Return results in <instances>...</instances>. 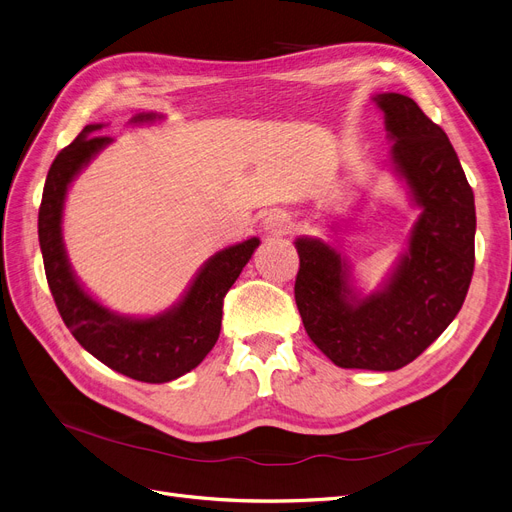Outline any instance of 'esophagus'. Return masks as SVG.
I'll return each mask as SVG.
<instances>
[{"label":"esophagus","mask_w":512,"mask_h":512,"mask_svg":"<svg viewBox=\"0 0 512 512\" xmlns=\"http://www.w3.org/2000/svg\"><path fill=\"white\" fill-rule=\"evenodd\" d=\"M263 230H266L270 236H287L293 230V221L291 215L285 211H274L263 221Z\"/></svg>","instance_id":"34e87169"}]
</instances>
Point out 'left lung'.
<instances>
[{
	"label": "left lung",
	"mask_w": 512,
	"mask_h": 512,
	"mask_svg": "<svg viewBox=\"0 0 512 512\" xmlns=\"http://www.w3.org/2000/svg\"><path fill=\"white\" fill-rule=\"evenodd\" d=\"M392 164L422 208L409 251L386 285L356 297L329 244L297 238L295 304L312 342L342 369L396 371L415 361L460 312L475 270V194L456 149L413 99L377 94Z\"/></svg>",
	"instance_id": "1"
}]
</instances>
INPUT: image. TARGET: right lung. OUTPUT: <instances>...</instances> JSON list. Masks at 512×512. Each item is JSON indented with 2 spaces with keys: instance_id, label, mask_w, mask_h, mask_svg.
<instances>
[{
  "instance_id": "right-lung-1",
  "label": "right lung",
  "mask_w": 512,
  "mask_h": 512,
  "mask_svg": "<svg viewBox=\"0 0 512 512\" xmlns=\"http://www.w3.org/2000/svg\"><path fill=\"white\" fill-rule=\"evenodd\" d=\"M147 120H156L154 113L135 118V122ZM99 128L101 124L86 126L78 139L59 151L48 170L37 215L48 287L63 323L84 350L132 380L164 384L198 367L217 344L223 297L249 263L259 240H244L215 253L204 263L185 297L164 314L126 318L109 312L75 280L61 234L69 183L111 141L92 135Z\"/></svg>"
}]
</instances>
